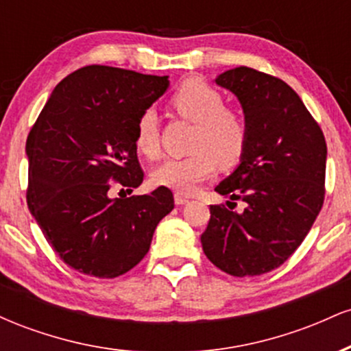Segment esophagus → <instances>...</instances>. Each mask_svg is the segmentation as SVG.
Masks as SVG:
<instances>
[{
    "label": "esophagus",
    "instance_id": "obj_1",
    "mask_svg": "<svg viewBox=\"0 0 351 351\" xmlns=\"http://www.w3.org/2000/svg\"><path fill=\"white\" fill-rule=\"evenodd\" d=\"M188 198L184 195H181V193H175V203L178 204V206H183V204L188 203Z\"/></svg>",
    "mask_w": 351,
    "mask_h": 351
}]
</instances>
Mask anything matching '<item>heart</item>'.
Masks as SVG:
<instances>
[{
    "label": "heart",
    "instance_id": "1",
    "mask_svg": "<svg viewBox=\"0 0 351 351\" xmlns=\"http://www.w3.org/2000/svg\"><path fill=\"white\" fill-rule=\"evenodd\" d=\"M183 119L196 123L193 134V153L184 158H170L152 171L156 186L191 193L213 176L216 167L231 168L243 160L249 140V128L244 117L224 107V97L217 88L201 79H188L176 88L170 100ZM135 148L147 158L160 153L156 119L152 112H143L135 125Z\"/></svg>",
    "mask_w": 351,
    "mask_h": 351
}]
</instances>
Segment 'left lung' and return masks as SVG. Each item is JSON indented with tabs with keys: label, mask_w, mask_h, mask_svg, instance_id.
<instances>
[{
	"label": "left lung",
	"mask_w": 351,
	"mask_h": 351,
	"mask_svg": "<svg viewBox=\"0 0 351 351\" xmlns=\"http://www.w3.org/2000/svg\"><path fill=\"white\" fill-rule=\"evenodd\" d=\"M215 82L236 95L249 128L239 167L215 189L245 206L243 213L224 204L209 208L201 244L229 276H261L284 264L317 219L325 196L327 143L284 80L241 66Z\"/></svg>",
	"instance_id": "1"
}]
</instances>
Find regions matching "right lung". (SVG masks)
<instances>
[{"instance_id":"1","label":"right lung","mask_w":351,"mask_h":351,"mask_svg":"<svg viewBox=\"0 0 351 351\" xmlns=\"http://www.w3.org/2000/svg\"><path fill=\"white\" fill-rule=\"evenodd\" d=\"M168 86V75L86 66L60 80L31 128L27 208L75 271L114 279L134 269L175 208L165 186L130 198L108 196L112 181L130 191L142 184L135 125Z\"/></svg>"}]
</instances>
